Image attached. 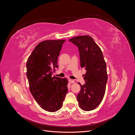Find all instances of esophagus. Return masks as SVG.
<instances>
[{"label": "esophagus", "mask_w": 135, "mask_h": 135, "mask_svg": "<svg viewBox=\"0 0 135 135\" xmlns=\"http://www.w3.org/2000/svg\"><path fill=\"white\" fill-rule=\"evenodd\" d=\"M69 82L70 83H74L75 81H74V80H73L72 79H69Z\"/></svg>", "instance_id": "obj_1"}]
</instances>
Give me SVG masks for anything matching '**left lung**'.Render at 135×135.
Here are the masks:
<instances>
[{
    "label": "left lung",
    "mask_w": 135,
    "mask_h": 135,
    "mask_svg": "<svg viewBox=\"0 0 135 135\" xmlns=\"http://www.w3.org/2000/svg\"><path fill=\"white\" fill-rule=\"evenodd\" d=\"M78 47L80 66L86 70L77 95L80 108L91 111L96 108L104 96L108 80L107 64L100 48L89 35L78 36L69 40Z\"/></svg>",
    "instance_id": "1"
}]
</instances>
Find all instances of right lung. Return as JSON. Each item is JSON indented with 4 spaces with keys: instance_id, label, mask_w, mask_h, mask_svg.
I'll list each match as a JSON object with an SVG mask.
<instances>
[{
    "instance_id": "obj_1",
    "label": "right lung",
    "mask_w": 135,
    "mask_h": 135,
    "mask_svg": "<svg viewBox=\"0 0 135 135\" xmlns=\"http://www.w3.org/2000/svg\"><path fill=\"white\" fill-rule=\"evenodd\" d=\"M65 40H44L28 57L26 76L31 93L42 109L50 112L62 107L68 91V79L52 76L58 68V56Z\"/></svg>"
}]
</instances>
